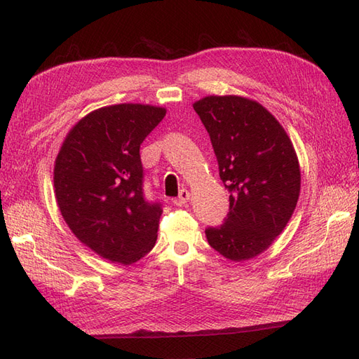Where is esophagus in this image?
Instances as JSON below:
<instances>
[{"label": "esophagus", "mask_w": 359, "mask_h": 359, "mask_svg": "<svg viewBox=\"0 0 359 359\" xmlns=\"http://www.w3.org/2000/svg\"><path fill=\"white\" fill-rule=\"evenodd\" d=\"M189 200V191L188 189H180V192H179V196L172 200V203L176 205V206H183L187 203V201Z\"/></svg>", "instance_id": "34e87169"}]
</instances>
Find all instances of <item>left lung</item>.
I'll list each match as a JSON object with an SVG mask.
<instances>
[{"instance_id":"obj_1","label":"left lung","mask_w":359,"mask_h":359,"mask_svg":"<svg viewBox=\"0 0 359 359\" xmlns=\"http://www.w3.org/2000/svg\"><path fill=\"white\" fill-rule=\"evenodd\" d=\"M229 191L224 223L206 229L209 245L231 261L269 249L290 222L300 192V168L287 132L249 98L210 95L194 103Z\"/></svg>"}]
</instances>
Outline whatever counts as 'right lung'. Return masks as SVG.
Wrapping results in <instances>:
<instances>
[{"instance_id": "right-lung-1", "label": "right lung", "mask_w": 359, "mask_h": 359, "mask_svg": "<svg viewBox=\"0 0 359 359\" xmlns=\"http://www.w3.org/2000/svg\"><path fill=\"white\" fill-rule=\"evenodd\" d=\"M165 112L132 103L101 107L63 141L54 165L60 214L101 258L128 265L154 247L162 205L144 194L140 149Z\"/></svg>"}]
</instances>
